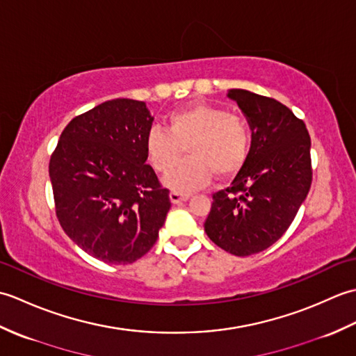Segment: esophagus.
Returning <instances> with one entry per match:
<instances>
[{
  "label": "esophagus",
  "instance_id": "esophagus-1",
  "mask_svg": "<svg viewBox=\"0 0 356 356\" xmlns=\"http://www.w3.org/2000/svg\"><path fill=\"white\" fill-rule=\"evenodd\" d=\"M170 199L172 203H180V202H185L190 199V194L186 193H180V191H171L170 193Z\"/></svg>",
  "mask_w": 356,
  "mask_h": 356
}]
</instances>
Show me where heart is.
I'll return each mask as SVG.
<instances>
[{"mask_svg": "<svg viewBox=\"0 0 356 356\" xmlns=\"http://www.w3.org/2000/svg\"><path fill=\"white\" fill-rule=\"evenodd\" d=\"M166 130L154 127L145 136V156L157 172H168L182 156L165 184L172 191L188 193L207 185L213 172L229 177L245 165L251 148V127L246 118L223 107L195 102L171 111Z\"/></svg>", "mask_w": 356, "mask_h": 356, "instance_id": "obj_1", "label": "heart"}]
</instances>
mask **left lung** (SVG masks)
Here are the masks:
<instances>
[{
    "label": "left lung",
    "instance_id": "1",
    "mask_svg": "<svg viewBox=\"0 0 356 356\" xmlns=\"http://www.w3.org/2000/svg\"><path fill=\"white\" fill-rule=\"evenodd\" d=\"M252 130L251 149L231 185L213 194L205 232L226 252H261L283 236L311 190V136L272 97L232 88Z\"/></svg>",
    "mask_w": 356,
    "mask_h": 356
}]
</instances>
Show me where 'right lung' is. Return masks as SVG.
Returning a JSON list of instances; mask_svg holds the SVG:
<instances>
[{
	"instance_id": "1",
	"label": "right lung",
	"mask_w": 356,
	"mask_h": 356,
	"mask_svg": "<svg viewBox=\"0 0 356 356\" xmlns=\"http://www.w3.org/2000/svg\"><path fill=\"white\" fill-rule=\"evenodd\" d=\"M151 124L145 102L111 99L73 118L51 153L58 220L82 251L104 263L145 255L171 208L170 190L145 163Z\"/></svg>"
}]
</instances>
